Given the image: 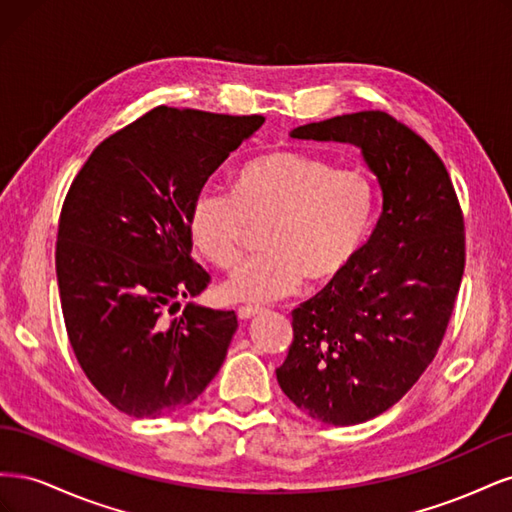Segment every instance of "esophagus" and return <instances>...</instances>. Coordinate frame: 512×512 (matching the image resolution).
<instances>
[{
	"label": "esophagus",
	"instance_id": "obj_1",
	"mask_svg": "<svg viewBox=\"0 0 512 512\" xmlns=\"http://www.w3.org/2000/svg\"><path fill=\"white\" fill-rule=\"evenodd\" d=\"M260 312H262V307H258V305H243V307L237 309V316H239L241 320H250L252 316H256V314H260Z\"/></svg>",
	"mask_w": 512,
	"mask_h": 512
}]
</instances>
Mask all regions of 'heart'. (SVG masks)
<instances>
[{
  "label": "heart",
  "mask_w": 512,
  "mask_h": 512,
  "mask_svg": "<svg viewBox=\"0 0 512 512\" xmlns=\"http://www.w3.org/2000/svg\"><path fill=\"white\" fill-rule=\"evenodd\" d=\"M378 190L361 168H335L297 149H269L237 166L230 194L205 185L185 213L194 250L218 269L237 265L247 226L262 228L265 254L220 286L228 303H269L305 277L329 284L359 258L376 224Z\"/></svg>",
  "instance_id": "heart-1"
}]
</instances>
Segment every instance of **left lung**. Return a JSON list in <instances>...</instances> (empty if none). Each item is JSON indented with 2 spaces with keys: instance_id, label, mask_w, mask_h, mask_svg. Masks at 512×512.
I'll return each mask as SVG.
<instances>
[{
  "instance_id": "8db88e82",
  "label": "left lung",
  "mask_w": 512,
  "mask_h": 512,
  "mask_svg": "<svg viewBox=\"0 0 512 512\" xmlns=\"http://www.w3.org/2000/svg\"><path fill=\"white\" fill-rule=\"evenodd\" d=\"M290 136L361 147L382 188L374 235L346 273L294 309L292 344L275 369L316 421L365 423L436 359L466 267L463 211L438 153L389 113L331 117Z\"/></svg>"
}]
</instances>
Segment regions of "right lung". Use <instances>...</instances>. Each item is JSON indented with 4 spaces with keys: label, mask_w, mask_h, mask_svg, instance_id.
<instances>
[{
    "label": "right lung",
    "mask_w": 512,
    "mask_h": 512,
    "mask_svg": "<svg viewBox=\"0 0 512 512\" xmlns=\"http://www.w3.org/2000/svg\"><path fill=\"white\" fill-rule=\"evenodd\" d=\"M262 123L158 106L102 141L70 185L55 247L61 312L85 376L128 416L179 412L226 359L235 312H166L211 282L190 256L192 196Z\"/></svg>",
    "instance_id": "obj_1"
}]
</instances>
